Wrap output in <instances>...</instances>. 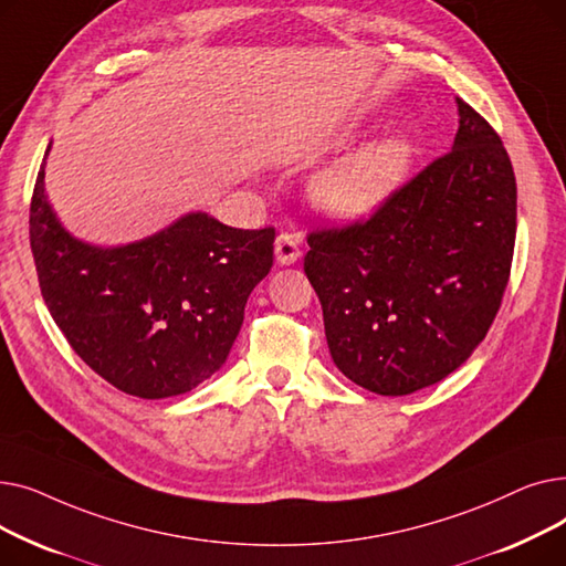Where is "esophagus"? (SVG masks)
<instances>
[{
	"label": "esophagus",
	"mask_w": 566,
	"mask_h": 566,
	"mask_svg": "<svg viewBox=\"0 0 566 566\" xmlns=\"http://www.w3.org/2000/svg\"><path fill=\"white\" fill-rule=\"evenodd\" d=\"M301 235L298 233H291V231H282L275 241V256L277 263L289 265L293 261L301 259Z\"/></svg>",
	"instance_id": "34e87169"
}]
</instances>
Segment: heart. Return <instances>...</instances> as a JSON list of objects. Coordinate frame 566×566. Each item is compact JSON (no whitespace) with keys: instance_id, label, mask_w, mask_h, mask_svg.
Segmentation results:
<instances>
[{"instance_id":"1","label":"heart","mask_w":566,"mask_h":566,"mask_svg":"<svg viewBox=\"0 0 566 566\" xmlns=\"http://www.w3.org/2000/svg\"><path fill=\"white\" fill-rule=\"evenodd\" d=\"M410 160L412 146L408 139H376L318 176L316 201L337 218L367 216L399 188Z\"/></svg>"}]
</instances>
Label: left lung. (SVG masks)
Segmentation results:
<instances>
[{
    "mask_svg": "<svg viewBox=\"0 0 566 566\" xmlns=\"http://www.w3.org/2000/svg\"><path fill=\"white\" fill-rule=\"evenodd\" d=\"M452 151L369 218L307 235L305 275L335 365L360 388L412 395L459 369L510 282L516 176L500 135L465 101Z\"/></svg>",
    "mask_w": 566,
    "mask_h": 566,
    "instance_id": "obj_1",
    "label": "left lung"
}]
</instances>
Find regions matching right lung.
I'll return each instance as SVG.
<instances>
[{"instance_id":"obj_1","label":"right lung","mask_w":566,"mask_h":566,"mask_svg":"<svg viewBox=\"0 0 566 566\" xmlns=\"http://www.w3.org/2000/svg\"><path fill=\"white\" fill-rule=\"evenodd\" d=\"M43 178L45 163L29 206V245L43 301L71 348L116 390L142 399L184 395L211 378L252 289L271 271L275 229L190 213L139 243L103 250L59 224Z\"/></svg>"}]
</instances>
